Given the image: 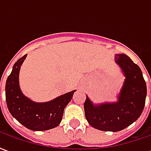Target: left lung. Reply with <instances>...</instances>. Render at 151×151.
Returning a JSON list of instances; mask_svg holds the SVG:
<instances>
[{"mask_svg":"<svg viewBox=\"0 0 151 151\" xmlns=\"http://www.w3.org/2000/svg\"><path fill=\"white\" fill-rule=\"evenodd\" d=\"M116 62L126 77L118 102L94 106L86 97L84 103L88 123L101 131L117 132L129 126L139 118L146 103V84L139 66L125 54L116 55Z\"/></svg>","mask_w":151,"mask_h":151,"instance_id":"obj_1","label":"left lung"}]
</instances>
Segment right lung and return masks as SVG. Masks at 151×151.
Wrapping results in <instances>:
<instances>
[{
	"label": "right lung",
	"instance_id": "right-lung-1",
	"mask_svg": "<svg viewBox=\"0 0 151 151\" xmlns=\"http://www.w3.org/2000/svg\"><path fill=\"white\" fill-rule=\"evenodd\" d=\"M27 54L15 62L5 83V99L9 112L26 128L34 131L48 130L62 120L63 112L75 91L57 97L47 103H35L25 97L18 84V74Z\"/></svg>",
	"mask_w": 151,
	"mask_h": 151
}]
</instances>
